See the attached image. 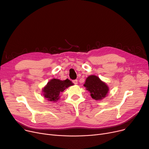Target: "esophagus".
<instances>
[{
	"label": "esophagus",
	"instance_id": "esophagus-1",
	"mask_svg": "<svg viewBox=\"0 0 149 149\" xmlns=\"http://www.w3.org/2000/svg\"><path fill=\"white\" fill-rule=\"evenodd\" d=\"M72 83L75 84H77V80H72Z\"/></svg>",
	"mask_w": 149,
	"mask_h": 149
}]
</instances>
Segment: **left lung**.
<instances>
[{
    "mask_svg": "<svg viewBox=\"0 0 149 149\" xmlns=\"http://www.w3.org/2000/svg\"><path fill=\"white\" fill-rule=\"evenodd\" d=\"M84 86L89 91L92 98L96 100H100L104 98L109 91L107 86L95 75L89 76Z\"/></svg>",
    "mask_w": 149,
    "mask_h": 149,
    "instance_id": "obj_1",
    "label": "left lung"
}]
</instances>
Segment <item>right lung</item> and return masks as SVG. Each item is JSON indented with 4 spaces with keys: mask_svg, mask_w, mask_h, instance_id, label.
Listing matches in <instances>:
<instances>
[{
    "mask_svg": "<svg viewBox=\"0 0 149 149\" xmlns=\"http://www.w3.org/2000/svg\"><path fill=\"white\" fill-rule=\"evenodd\" d=\"M71 85H73V83L69 79L63 81L56 79H52L43 90L44 97L49 101H56L58 99L60 93Z\"/></svg>",
    "mask_w": 149,
    "mask_h": 149,
    "instance_id": "obj_1",
    "label": "right lung"
}]
</instances>
